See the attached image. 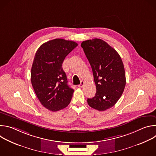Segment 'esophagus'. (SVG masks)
I'll return each mask as SVG.
<instances>
[{
	"label": "esophagus",
	"instance_id": "esophagus-1",
	"mask_svg": "<svg viewBox=\"0 0 156 156\" xmlns=\"http://www.w3.org/2000/svg\"><path fill=\"white\" fill-rule=\"evenodd\" d=\"M84 85V82L83 81H81L80 84L79 85H78V86L79 87H83Z\"/></svg>",
	"mask_w": 156,
	"mask_h": 156
}]
</instances>
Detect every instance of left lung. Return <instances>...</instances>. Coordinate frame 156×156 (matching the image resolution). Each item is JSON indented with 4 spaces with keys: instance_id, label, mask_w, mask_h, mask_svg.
Instances as JSON below:
<instances>
[{
    "instance_id": "8db88e82",
    "label": "left lung",
    "mask_w": 156,
    "mask_h": 156,
    "mask_svg": "<svg viewBox=\"0 0 156 156\" xmlns=\"http://www.w3.org/2000/svg\"><path fill=\"white\" fill-rule=\"evenodd\" d=\"M81 46L91 65L96 86L95 96L87 99V104L104 111L116 104L124 91L126 78L123 62L118 52L101 39L83 41Z\"/></svg>"
}]
</instances>
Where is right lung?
<instances>
[{
    "instance_id": "add662e5",
    "label": "right lung",
    "mask_w": 156,
    "mask_h": 156,
    "mask_svg": "<svg viewBox=\"0 0 156 156\" xmlns=\"http://www.w3.org/2000/svg\"><path fill=\"white\" fill-rule=\"evenodd\" d=\"M77 46L72 41L55 39L42 44L36 52L31 84L41 104L53 112L68 106L72 98L74 90L67 84L62 63Z\"/></svg>"
}]
</instances>
